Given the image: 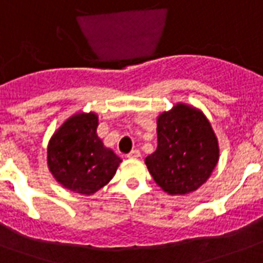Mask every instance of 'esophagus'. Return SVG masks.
Returning a JSON list of instances; mask_svg holds the SVG:
<instances>
[{"label":"esophagus","instance_id":"esophagus-1","mask_svg":"<svg viewBox=\"0 0 263 263\" xmlns=\"http://www.w3.org/2000/svg\"><path fill=\"white\" fill-rule=\"evenodd\" d=\"M128 158H139V157H140V152H139V150H136V148H135V150H132V152L131 153H128Z\"/></svg>","mask_w":263,"mask_h":263}]
</instances>
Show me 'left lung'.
Wrapping results in <instances>:
<instances>
[{
    "label": "left lung",
    "instance_id": "1",
    "mask_svg": "<svg viewBox=\"0 0 263 263\" xmlns=\"http://www.w3.org/2000/svg\"><path fill=\"white\" fill-rule=\"evenodd\" d=\"M158 146L146 157L150 175L169 195H185L210 177L220 156L218 140L206 116L177 103L157 119Z\"/></svg>",
    "mask_w": 263,
    "mask_h": 263
}]
</instances>
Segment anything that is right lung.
<instances>
[{
  "label": "right lung",
  "mask_w": 263,
  "mask_h": 263,
  "mask_svg": "<svg viewBox=\"0 0 263 263\" xmlns=\"http://www.w3.org/2000/svg\"><path fill=\"white\" fill-rule=\"evenodd\" d=\"M98 116L78 113L53 134L47 146V166L64 188L92 195L106 185L119 168L120 157L97 135Z\"/></svg>",
  "instance_id": "1"
}]
</instances>
